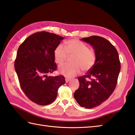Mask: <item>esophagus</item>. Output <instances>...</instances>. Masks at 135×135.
I'll use <instances>...</instances> for the list:
<instances>
[{
  "instance_id": "1",
  "label": "esophagus",
  "mask_w": 135,
  "mask_h": 135,
  "mask_svg": "<svg viewBox=\"0 0 135 135\" xmlns=\"http://www.w3.org/2000/svg\"><path fill=\"white\" fill-rule=\"evenodd\" d=\"M70 80V79L68 78H65V81H66V83L69 82Z\"/></svg>"
}]
</instances>
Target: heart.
<instances>
[{
  "instance_id": "obj_1",
  "label": "heart",
  "mask_w": 135,
  "mask_h": 135,
  "mask_svg": "<svg viewBox=\"0 0 135 135\" xmlns=\"http://www.w3.org/2000/svg\"><path fill=\"white\" fill-rule=\"evenodd\" d=\"M67 55L73 56L70 62L59 66V71L61 74L68 78H73L80 72L87 71L93 66L96 62V54L93 50L84 43L77 39H70L65 43V46L57 45L53 52V56L58 64H62L67 58Z\"/></svg>"
}]
</instances>
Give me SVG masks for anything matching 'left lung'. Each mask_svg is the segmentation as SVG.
<instances>
[{
	"label": "left lung",
	"instance_id": "obj_1",
	"mask_svg": "<svg viewBox=\"0 0 135 135\" xmlns=\"http://www.w3.org/2000/svg\"><path fill=\"white\" fill-rule=\"evenodd\" d=\"M81 40L92 46L96 62L86 75L78 78L79 88L74 98L80 106L91 109L107 100L115 90L120 63L118 51L107 39L91 36Z\"/></svg>",
	"mask_w": 135,
	"mask_h": 135
}]
</instances>
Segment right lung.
<instances>
[{
    "label": "right lung",
    "mask_w": 135,
    "mask_h": 135,
    "mask_svg": "<svg viewBox=\"0 0 135 135\" xmlns=\"http://www.w3.org/2000/svg\"><path fill=\"white\" fill-rule=\"evenodd\" d=\"M63 39L52 33L36 32L26 38L17 50L15 69L20 86L27 97L39 105L52 103L58 89L65 83L62 75H47L56 70L53 52Z\"/></svg>",
    "instance_id": "right-lung-1"
}]
</instances>
